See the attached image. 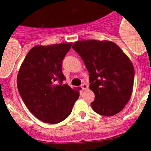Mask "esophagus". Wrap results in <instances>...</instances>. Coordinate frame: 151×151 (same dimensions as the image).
Returning a JSON list of instances; mask_svg holds the SVG:
<instances>
[{"mask_svg": "<svg viewBox=\"0 0 151 151\" xmlns=\"http://www.w3.org/2000/svg\"><path fill=\"white\" fill-rule=\"evenodd\" d=\"M81 88H82V90H86V89H88V85L87 84H82V85H81Z\"/></svg>", "mask_w": 151, "mask_h": 151, "instance_id": "34e87169", "label": "esophagus"}]
</instances>
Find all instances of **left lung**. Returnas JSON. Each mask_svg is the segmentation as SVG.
<instances>
[{
	"mask_svg": "<svg viewBox=\"0 0 151 151\" xmlns=\"http://www.w3.org/2000/svg\"><path fill=\"white\" fill-rule=\"evenodd\" d=\"M73 48L89 73V88L95 95L92 109L106 116L119 113L129 102L134 84V69L129 57L110 41H78Z\"/></svg>",
	"mask_w": 151,
	"mask_h": 151,
	"instance_id": "8db88e82",
	"label": "left lung"
}]
</instances>
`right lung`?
I'll return each mask as SVG.
<instances>
[{"mask_svg":"<svg viewBox=\"0 0 151 151\" xmlns=\"http://www.w3.org/2000/svg\"><path fill=\"white\" fill-rule=\"evenodd\" d=\"M72 45L35 46L19 70L17 88L22 101L35 116L46 123H59L66 119L79 97L78 88L62 85L66 79L62 72L63 60Z\"/></svg>","mask_w":151,"mask_h":151,"instance_id":"1","label":"right lung"}]
</instances>
